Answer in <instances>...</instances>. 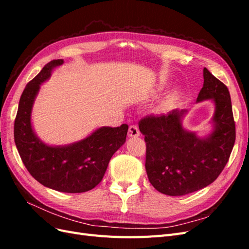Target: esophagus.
Returning <instances> with one entry per match:
<instances>
[{"instance_id":"obj_1","label":"esophagus","mask_w":249,"mask_h":249,"mask_svg":"<svg viewBox=\"0 0 249 249\" xmlns=\"http://www.w3.org/2000/svg\"><path fill=\"white\" fill-rule=\"evenodd\" d=\"M140 135V131L137 125H130L129 132H127V136L129 137H138Z\"/></svg>"}]
</instances>
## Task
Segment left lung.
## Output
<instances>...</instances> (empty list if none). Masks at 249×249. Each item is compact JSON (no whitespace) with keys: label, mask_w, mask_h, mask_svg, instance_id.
Returning a JSON list of instances; mask_svg holds the SVG:
<instances>
[{"label":"left lung","mask_w":249,"mask_h":249,"mask_svg":"<svg viewBox=\"0 0 249 249\" xmlns=\"http://www.w3.org/2000/svg\"><path fill=\"white\" fill-rule=\"evenodd\" d=\"M213 100L215 129L201 139L183 129L186 111L147 115L139 122L146 143L145 169L150 184L159 192L180 196L202 189L219 177L236 140L231 101L228 87L203 69V86L197 102Z\"/></svg>","instance_id":"obj_1"}]
</instances>
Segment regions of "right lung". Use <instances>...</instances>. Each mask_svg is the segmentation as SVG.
Returning <instances> with one entry per match:
<instances>
[{"label":"right lung","mask_w":249,"mask_h":249,"mask_svg":"<svg viewBox=\"0 0 249 249\" xmlns=\"http://www.w3.org/2000/svg\"><path fill=\"white\" fill-rule=\"evenodd\" d=\"M62 63V59L53 60L27 84L14 122V141L22 163L37 182L56 191L81 193L100 184L112 156L125 142L129 125L103 126L65 146H49L37 138L31 125L35 96L52 70Z\"/></svg>","instance_id":"right-lung-1"}]
</instances>
